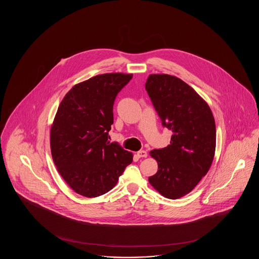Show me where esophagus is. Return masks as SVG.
I'll list each match as a JSON object with an SVG mask.
<instances>
[{
  "mask_svg": "<svg viewBox=\"0 0 259 259\" xmlns=\"http://www.w3.org/2000/svg\"><path fill=\"white\" fill-rule=\"evenodd\" d=\"M137 155L140 158H146L148 156V152L146 150H140L137 152Z\"/></svg>",
  "mask_w": 259,
  "mask_h": 259,
  "instance_id": "esophagus-1",
  "label": "esophagus"
}]
</instances>
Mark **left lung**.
I'll return each instance as SVG.
<instances>
[{
    "instance_id": "8db88e82",
    "label": "left lung",
    "mask_w": 259,
    "mask_h": 259,
    "mask_svg": "<svg viewBox=\"0 0 259 259\" xmlns=\"http://www.w3.org/2000/svg\"><path fill=\"white\" fill-rule=\"evenodd\" d=\"M146 89L163 126L172 132L169 146L149 152L158 171L148 182L162 196L179 199L192 191L211 166L214 118L207 102L175 75L149 74Z\"/></svg>"
}]
</instances>
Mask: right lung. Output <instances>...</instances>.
Instances as JSON below:
<instances>
[{
    "label": "right lung",
    "instance_id": "add662e5",
    "mask_svg": "<svg viewBox=\"0 0 259 259\" xmlns=\"http://www.w3.org/2000/svg\"><path fill=\"white\" fill-rule=\"evenodd\" d=\"M132 74H98L71 88L50 128L53 162L63 180L84 197L103 195L118 182L133 153L108 140L112 106Z\"/></svg>",
    "mask_w": 259,
    "mask_h": 259
}]
</instances>
